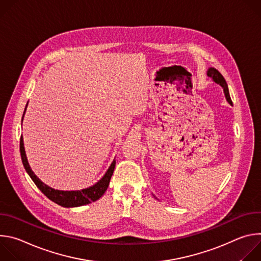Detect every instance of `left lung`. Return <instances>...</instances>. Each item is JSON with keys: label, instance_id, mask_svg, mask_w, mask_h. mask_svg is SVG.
Segmentation results:
<instances>
[{"label": "left lung", "instance_id": "1", "mask_svg": "<svg viewBox=\"0 0 261 261\" xmlns=\"http://www.w3.org/2000/svg\"><path fill=\"white\" fill-rule=\"evenodd\" d=\"M207 76L211 77L216 84L220 85L223 90H224V94H225V97H226V100L229 102V104H232V101L230 99V95H229V91H228V86L226 84V81L225 79L222 76V74L215 68H210L207 70Z\"/></svg>", "mask_w": 261, "mask_h": 261}]
</instances>
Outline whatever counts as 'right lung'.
I'll use <instances>...</instances> for the list:
<instances>
[{
    "instance_id": "1",
    "label": "right lung",
    "mask_w": 261,
    "mask_h": 261,
    "mask_svg": "<svg viewBox=\"0 0 261 261\" xmlns=\"http://www.w3.org/2000/svg\"><path fill=\"white\" fill-rule=\"evenodd\" d=\"M25 109H27V106H25L24 111H23L22 119H23V116H24V113H25ZM19 150H20V156H21L23 167H24L25 171L29 173V175L31 176V178L33 179V181L35 182V185L40 189V191L47 198H49L51 201H54L57 204H59L61 206H64V207L82 206V205H86V204H89L91 202H94V201L98 200L105 193V191L107 190L111 175H113L115 167H116V160H114V162L111 163V165L109 166V168L106 171V173L104 174V176L97 184H95L94 186H92V187H90V188L83 189L81 191L55 190V189L50 188L49 186L42 182L38 177H37V175H35L33 170L31 169V167L29 165V162H28V159H27V156H25V152H24L22 135L20 137Z\"/></svg>"
}]
</instances>
